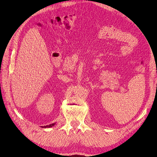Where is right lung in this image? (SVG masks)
<instances>
[{
	"label": "right lung",
	"instance_id": "add662e5",
	"mask_svg": "<svg viewBox=\"0 0 157 157\" xmlns=\"http://www.w3.org/2000/svg\"><path fill=\"white\" fill-rule=\"evenodd\" d=\"M55 124V123H52V124H49V125L42 126V128H51V127H53V126Z\"/></svg>",
	"mask_w": 157,
	"mask_h": 157
}]
</instances>
